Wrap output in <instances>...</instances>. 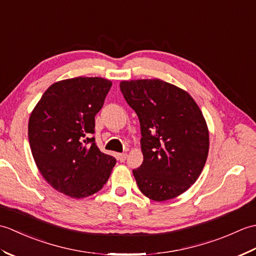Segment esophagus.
I'll return each mask as SVG.
<instances>
[{
	"instance_id": "1",
	"label": "esophagus",
	"mask_w": 256,
	"mask_h": 256,
	"mask_svg": "<svg viewBox=\"0 0 256 256\" xmlns=\"http://www.w3.org/2000/svg\"><path fill=\"white\" fill-rule=\"evenodd\" d=\"M126 156H128V154H125V153L118 154V160L122 162H124L125 160H126Z\"/></svg>"
}]
</instances>
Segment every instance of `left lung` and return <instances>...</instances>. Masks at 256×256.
Wrapping results in <instances>:
<instances>
[{
  "label": "left lung",
  "mask_w": 256,
  "mask_h": 256,
  "mask_svg": "<svg viewBox=\"0 0 256 256\" xmlns=\"http://www.w3.org/2000/svg\"><path fill=\"white\" fill-rule=\"evenodd\" d=\"M120 89L140 124L143 164L133 170L143 194L177 197L196 182L209 153V131L187 91L160 79L121 81Z\"/></svg>",
  "instance_id": "obj_1"
}]
</instances>
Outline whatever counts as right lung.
Here are the masks:
<instances>
[{
    "instance_id": "obj_1",
    "label": "right lung",
    "mask_w": 256,
    "mask_h": 256,
    "mask_svg": "<svg viewBox=\"0 0 256 256\" xmlns=\"http://www.w3.org/2000/svg\"><path fill=\"white\" fill-rule=\"evenodd\" d=\"M112 82L100 77H77L52 84L28 121V140L38 170L50 186L74 199L99 192L116 158L94 143V116Z\"/></svg>"
}]
</instances>
